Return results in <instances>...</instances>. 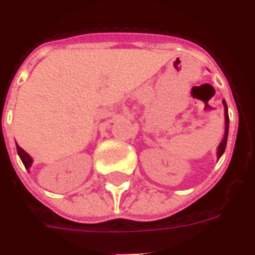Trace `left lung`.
Wrapping results in <instances>:
<instances>
[{"label":"left lung","mask_w":255,"mask_h":255,"mask_svg":"<svg viewBox=\"0 0 255 255\" xmlns=\"http://www.w3.org/2000/svg\"><path fill=\"white\" fill-rule=\"evenodd\" d=\"M223 105H224V114H225V133L224 137L221 140L220 145L217 148V158H220L223 156V153L225 150V146H227V140H228V128H229V117H228V106L225 101H223Z\"/></svg>","instance_id":"left-lung-1"}]
</instances>
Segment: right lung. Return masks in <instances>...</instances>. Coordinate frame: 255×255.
Segmentation results:
<instances>
[{"instance_id":"right-lung-1","label":"right lung","mask_w":255,"mask_h":255,"mask_svg":"<svg viewBox=\"0 0 255 255\" xmlns=\"http://www.w3.org/2000/svg\"><path fill=\"white\" fill-rule=\"evenodd\" d=\"M16 152H18V154H19L20 160H22V162H23L24 167H26V169H28V167L31 166V163H32V158L30 157V154L24 152L23 149L20 148L19 145H16Z\"/></svg>"}]
</instances>
